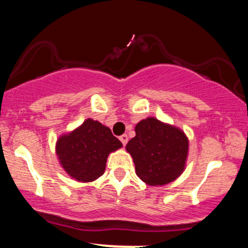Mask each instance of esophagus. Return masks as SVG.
<instances>
[{
	"instance_id": "34e87169",
	"label": "esophagus",
	"mask_w": 248,
	"mask_h": 248,
	"mask_svg": "<svg viewBox=\"0 0 248 248\" xmlns=\"http://www.w3.org/2000/svg\"><path fill=\"white\" fill-rule=\"evenodd\" d=\"M119 139H120V141L122 142V144H124V146H126L127 142H128V136L126 135V134H124V135H121Z\"/></svg>"
}]
</instances>
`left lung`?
Listing matches in <instances>:
<instances>
[{"mask_svg":"<svg viewBox=\"0 0 248 248\" xmlns=\"http://www.w3.org/2000/svg\"><path fill=\"white\" fill-rule=\"evenodd\" d=\"M135 133L126 150L132 155L138 177L150 186H161L182 175L189 153L183 130L150 116L136 124Z\"/></svg>","mask_w":248,"mask_h":248,"instance_id":"left-lung-1","label":"left lung"}]
</instances>
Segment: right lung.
<instances>
[{"mask_svg": "<svg viewBox=\"0 0 248 248\" xmlns=\"http://www.w3.org/2000/svg\"><path fill=\"white\" fill-rule=\"evenodd\" d=\"M122 143L99 121L86 119L56 142V154L65 172L77 182L88 183L105 172L107 157Z\"/></svg>", "mask_w": 248, "mask_h": 248, "instance_id": "add662e5", "label": "right lung"}]
</instances>
